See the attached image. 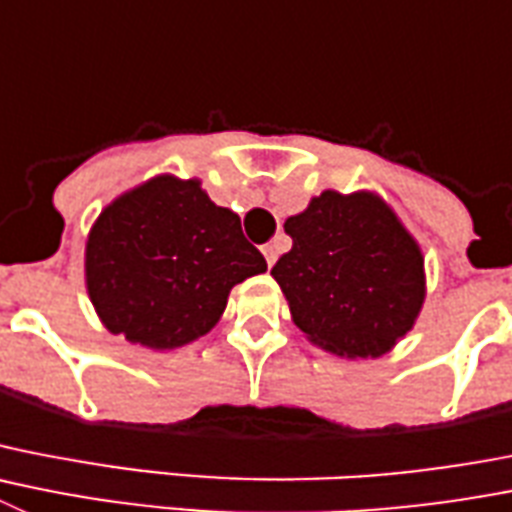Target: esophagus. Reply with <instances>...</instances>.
<instances>
[{
  "instance_id": "esophagus-1",
  "label": "esophagus",
  "mask_w": 512,
  "mask_h": 512,
  "mask_svg": "<svg viewBox=\"0 0 512 512\" xmlns=\"http://www.w3.org/2000/svg\"><path fill=\"white\" fill-rule=\"evenodd\" d=\"M261 251H264L266 264H269V269H271V266H274V261H276V246H274V243H266V246L261 248Z\"/></svg>"
}]
</instances>
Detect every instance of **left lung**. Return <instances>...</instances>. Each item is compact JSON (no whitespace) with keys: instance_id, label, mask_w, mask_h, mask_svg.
<instances>
[{"instance_id":"obj_1","label":"left lung","mask_w":512,"mask_h":512,"mask_svg":"<svg viewBox=\"0 0 512 512\" xmlns=\"http://www.w3.org/2000/svg\"><path fill=\"white\" fill-rule=\"evenodd\" d=\"M284 231L292 251L271 276L312 345L368 360L414 330L426 299L424 253L378 192H320Z\"/></svg>"}]
</instances>
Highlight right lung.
<instances>
[{
	"label": "right lung",
	"instance_id": "right-lung-1",
	"mask_svg": "<svg viewBox=\"0 0 512 512\" xmlns=\"http://www.w3.org/2000/svg\"><path fill=\"white\" fill-rule=\"evenodd\" d=\"M266 259L241 218L208 198L198 177L162 172L121 192L93 220L83 253L86 292L111 335L175 350L208 335L228 294Z\"/></svg>",
	"mask_w": 512,
	"mask_h": 512
}]
</instances>
